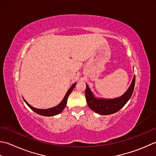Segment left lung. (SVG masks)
I'll use <instances>...</instances> for the list:
<instances>
[{"label":"left lung","instance_id":"obj_1","mask_svg":"<svg viewBox=\"0 0 156 156\" xmlns=\"http://www.w3.org/2000/svg\"><path fill=\"white\" fill-rule=\"evenodd\" d=\"M135 84V76L130 86L124 94L115 99H102L94 97L90 88L87 84L85 97L88 107L100 115H109L118 112L125 105L132 96Z\"/></svg>","mask_w":156,"mask_h":156}]
</instances>
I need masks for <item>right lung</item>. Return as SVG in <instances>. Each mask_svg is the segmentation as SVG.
<instances>
[{"mask_svg":"<svg viewBox=\"0 0 156 156\" xmlns=\"http://www.w3.org/2000/svg\"><path fill=\"white\" fill-rule=\"evenodd\" d=\"M76 84V83H74V84L72 85V87L69 88L68 92L66 93L65 97H64L63 99L62 100V101L61 102L59 105H57L55 107H53V108H48V109H37V108H34V107L30 105L24 99H23V100H24V101L26 102V104L27 105V106H28L29 108L32 109V110L36 112V114H40L41 115H44V116H53V115H55L57 114H60V113L63 110V109L65 108V107L66 106L67 100H68L69 94L71 93L73 89H74V88L75 87Z\"/></svg>","mask_w":156,"mask_h":156,"instance_id":"add662e5","label":"right lung"}]
</instances>
